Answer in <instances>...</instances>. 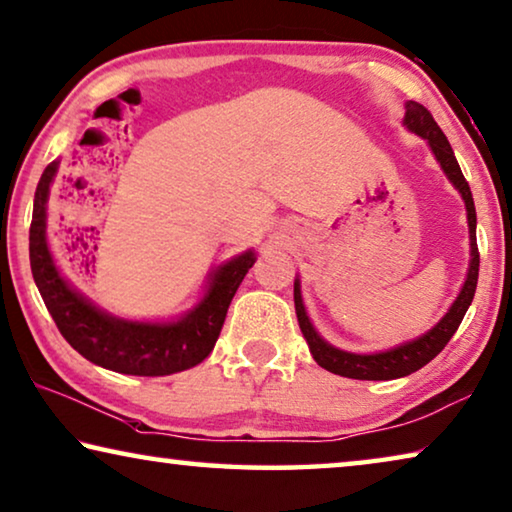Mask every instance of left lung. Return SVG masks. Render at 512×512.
<instances>
[{
  "instance_id": "1",
  "label": "left lung",
  "mask_w": 512,
  "mask_h": 512,
  "mask_svg": "<svg viewBox=\"0 0 512 512\" xmlns=\"http://www.w3.org/2000/svg\"><path fill=\"white\" fill-rule=\"evenodd\" d=\"M403 127L408 132L421 136L428 143V148L435 154L437 164L444 170V175L449 177V182L456 186L460 198L465 200L467 209V227H469V269L467 278L462 282L456 300H453L449 310L444 312L440 321L435 323L431 330H426L424 335H419L410 342H403L394 348H387V351H376V353H351L344 351V348L332 346L326 342L319 332H316L314 323L307 316L305 303H303V291H300V278L296 275L294 280V303H296V316L298 326L303 332L307 346H310L312 358L316 360L319 367H323L330 373H337V376L344 378H355V380H394L410 376V373L419 371L424 364L431 362L442 348L449 344L453 332L458 330L462 316L469 310L474 300L476 282H478V248H476V207L472 191H469V184L462 175V170L456 161V154H453L449 141L437 123L431 116V111L421 107L419 102L408 100L405 102V116H403Z\"/></svg>"
}]
</instances>
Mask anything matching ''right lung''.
Returning a JSON list of instances; mask_svg holds the SVG:
<instances>
[{
    "label": "right lung",
    "instance_id": "right-lung-1",
    "mask_svg": "<svg viewBox=\"0 0 512 512\" xmlns=\"http://www.w3.org/2000/svg\"><path fill=\"white\" fill-rule=\"evenodd\" d=\"M56 159L43 170L36 186L29 230V262L36 287L66 342L97 367L127 376H170L191 369L214 351L227 307L246 278L257 253L243 250L209 273L205 294L189 312L170 321L123 319L70 285L54 262L47 241V200L59 173Z\"/></svg>",
    "mask_w": 512,
    "mask_h": 512
}]
</instances>
